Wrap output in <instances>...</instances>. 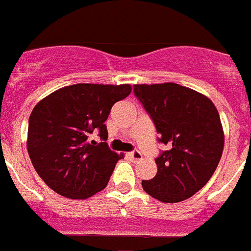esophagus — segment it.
Masks as SVG:
<instances>
[{
    "mask_svg": "<svg viewBox=\"0 0 251 251\" xmlns=\"http://www.w3.org/2000/svg\"><path fill=\"white\" fill-rule=\"evenodd\" d=\"M129 156L133 161H139V159H142V157H143L139 151H133V152L129 153Z\"/></svg>",
    "mask_w": 251,
    "mask_h": 251,
    "instance_id": "obj_1",
    "label": "esophagus"
}]
</instances>
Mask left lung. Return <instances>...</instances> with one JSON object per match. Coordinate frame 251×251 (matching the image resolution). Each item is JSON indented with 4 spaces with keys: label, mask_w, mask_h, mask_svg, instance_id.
<instances>
[{
    "label": "left lung",
    "mask_w": 251,
    "mask_h": 251,
    "mask_svg": "<svg viewBox=\"0 0 251 251\" xmlns=\"http://www.w3.org/2000/svg\"><path fill=\"white\" fill-rule=\"evenodd\" d=\"M134 95L168 147L156 158L157 174L142 187L162 202H179L208 182L224 150L220 115L207 97L175 83L137 84Z\"/></svg>",
    "instance_id": "obj_1"
}]
</instances>
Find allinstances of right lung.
<instances>
[{"mask_svg":"<svg viewBox=\"0 0 251 251\" xmlns=\"http://www.w3.org/2000/svg\"><path fill=\"white\" fill-rule=\"evenodd\" d=\"M132 92L129 84H74L51 93L28 118L27 151L34 168L56 194L84 200L108 185L117 154L106 145L104 122L117 101ZM98 132L102 142L90 141Z\"/></svg>","mask_w":251,"mask_h":251,"instance_id":"right-lung-1","label":"right lung"}]
</instances>
